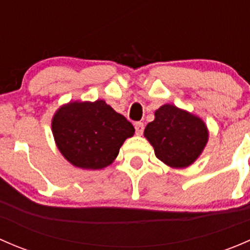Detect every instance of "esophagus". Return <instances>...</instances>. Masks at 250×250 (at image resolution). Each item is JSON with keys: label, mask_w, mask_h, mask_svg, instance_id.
Listing matches in <instances>:
<instances>
[{"label": "esophagus", "mask_w": 250, "mask_h": 250, "mask_svg": "<svg viewBox=\"0 0 250 250\" xmlns=\"http://www.w3.org/2000/svg\"><path fill=\"white\" fill-rule=\"evenodd\" d=\"M134 127H135V132H137L138 135L143 134V132H144V123L137 122V123H135V125H134Z\"/></svg>", "instance_id": "obj_1"}]
</instances>
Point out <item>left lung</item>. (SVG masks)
Instances as JSON below:
<instances>
[{"label": "left lung", "instance_id": "obj_1", "mask_svg": "<svg viewBox=\"0 0 250 250\" xmlns=\"http://www.w3.org/2000/svg\"><path fill=\"white\" fill-rule=\"evenodd\" d=\"M144 135L153 146L156 157L172 168L192 165L208 143V129L198 116L175 105H162Z\"/></svg>", "mask_w": 250, "mask_h": 250}]
</instances>
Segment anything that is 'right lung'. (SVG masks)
<instances>
[{"label":"right lung","instance_id":"obj_1","mask_svg":"<svg viewBox=\"0 0 250 250\" xmlns=\"http://www.w3.org/2000/svg\"><path fill=\"white\" fill-rule=\"evenodd\" d=\"M52 132L62 155L82 169H103L115 161L134 127L104 100L70 102L54 113Z\"/></svg>","mask_w":250,"mask_h":250}]
</instances>
